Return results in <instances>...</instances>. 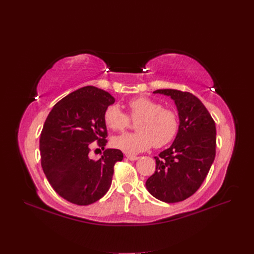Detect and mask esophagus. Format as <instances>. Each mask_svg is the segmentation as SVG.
<instances>
[{
	"instance_id": "esophagus-1",
	"label": "esophagus",
	"mask_w": 254,
	"mask_h": 254,
	"mask_svg": "<svg viewBox=\"0 0 254 254\" xmlns=\"http://www.w3.org/2000/svg\"><path fill=\"white\" fill-rule=\"evenodd\" d=\"M127 159H129V161H137V159L139 158V156L137 155H132V154H127L126 155Z\"/></svg>"
}]
</instances>
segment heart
<instances>
[{
  "label": "heart",
  "mask_w": 254,
  "mask_h": 254,
  "mask_svg": "<svg viewBox=\"0 0 254 254\" xmlns=\"http://www.w3.org/2000/svg\"><path fill=\"white\" fill-rule=\"evenodd\" d=\"M127 109L131 119H138L137 132L124 134L112 139L115 148L126 153L135 154L149 149L151 146L163 147L176 136L179 120L175 111L163 108V105L146 97L135 98L127 102ZM129 117L117 105H110L104 112L106 127L122 131L128 127Z\"/></svg>",
  "instance_id": "b5f03b06"
}]
</instances>
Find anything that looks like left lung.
Masks as SVG:
<instances>
[{"mask_svg":"<svg viewBox=\"0 0 254 254\" xmlns=\"http://www.w3.org/2000/svg\"><path fill=\"white\" fill-rule=\"evenodd\" d=\"M175 102L179 116L177 136L170 147L155 156V172L146 189L165 203L191 196L202 185L216 153L215 123L203 103L192 93L157 89Z\"/></svg>","mask_w":254,"mask_h":254,"instance_id":"obj_1","label":"left lung"}]
</instances>
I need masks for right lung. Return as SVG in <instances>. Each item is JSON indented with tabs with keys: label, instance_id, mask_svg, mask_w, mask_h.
Instances as JSON below:
<instances>
[{
	"label": "right lung",
	"instance_id": "right-lung-1",
	"mask_svg": "<svg viewBox=\"0 0 254 254\" xmlns=\"http://www.w3.org/2000/svg\"><path fill=\"white\" fill-rule=\"evenodd\" d=\"M115 99L103 89L84 86L58 102L40 136L41 166L52 189L66 201L86 206L109 190L119 149H106L98 161L88 154L92 142L103 150L107 127L104 112Z\"/></svg>",
	"mask_w": 254,
	"mask_h": 254
}]
</instances>
